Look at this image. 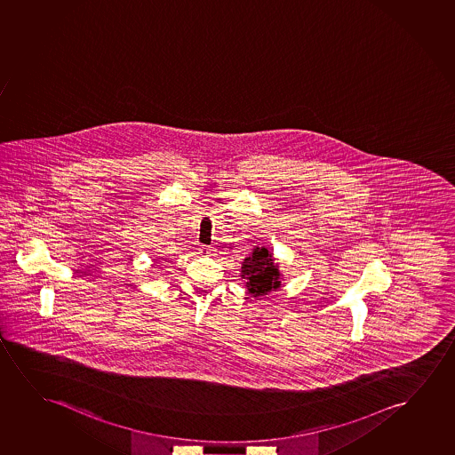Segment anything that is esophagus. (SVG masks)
<instances>
[{"label": "esophagus", "instance_id": "34e87169", "mask_svg": "<svg viewBox=\"0 0 455 455\" xmlns=\"http://www.w3.org/2000/svg\"><path fill=\"white\" fill-rule=\"evenodd\" d=\"M212 247H202V249H200V253H204V255L206 256L212 255Z\"/></svg>", "mask_w": 455, "mask_h": 455}]
</instances>
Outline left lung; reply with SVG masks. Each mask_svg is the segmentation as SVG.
Masks as SVG:
<instances>
[{
    "instance_id": "obj_1",
    "label": "left lung",
    "mask_w": 455,
    "mask_h": 455,
    "mask_svg": "<svg viewBox=\"0 0 455 455\" xmlns=\"http://www.w3.org/2000/svg\"><path fill=\"white\" fill-rule=\"evenodd\" d=\"M241 278L245 280L247 291L253 297L267 295L281 287V274L274 255L267 247H256L241 267Z\"/></svg>"
}]
</instances>
